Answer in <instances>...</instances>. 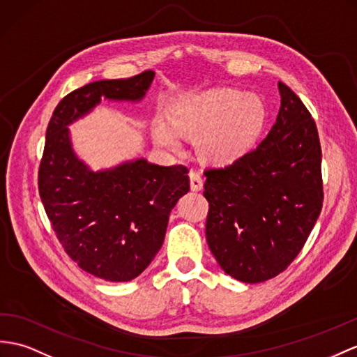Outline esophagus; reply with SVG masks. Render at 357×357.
<instances>
[{"label": "esophagus", "instance_id": "34e87169", "mask_svg": "<svg viewBox=\"0 0 357 357\" xmlns=\"http://www.w3.org/2000/svg\"><path fill=\"white\" fill-rule=\"evenodd\" d=\"M189 178H190V189L192 190H199L203 188V177L198 171H190Z\"/></svg>", "mask_w": 357, "mask_h": 357}]
</instances>
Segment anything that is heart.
I'll use <instances>...</instances> for the list:
<instances>
[{
	"instance_id": "heart-1",
	"label": "heart",
	"mask_w": 357,
	"mask_h": 357,
	"mask_svg": "<svg viewBox=\"0 0 357 357\" xmlns=\"http://www.w3.org/2000/svg\"><path fill=\"white\" fill-rule=\"evenodd\" d=\"M178 132L199 136L198 146L206 159L227 163L247 154L257 144L266 124V107L256 93L236 88H212L181 97L171 110ZM158 141L177 149L178 136L165 123L154 128Z\"/></svg>"
}]
</instances>
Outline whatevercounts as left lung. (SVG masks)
Masks as SVG:
<instances>
[{"label":"left lung","mask_w":357,"mask_h":357,"mask_svg":"<svg viewBox=\"0 0 357 357\" xmlns=\"http://www.w3.org/2000/svg\"><path fill=\"white\" fill-rule=\"evenodd\" d=\"M282 106L255 150L204 169L206 238L216 262L245 283L273 279L306 244L323 207L321 144L314 118L279 82Z\"/></svg>","instance_id":"8db88e82"}]
</instances>
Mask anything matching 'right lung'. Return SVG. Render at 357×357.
<instances>
[{"label": "right lung", "mask_w": 357, "mask_h": 357, "mask_svg": "<svg viewBox=\"0 0 357 357\" xmlns=\"http://www.w3.org/2000/svg\"><path fill=\"white\" fill-rule=\"evenodd\" d=\"M153 77V71H144L69 92L47 127L38 186L51 227L83 271L109 282L133 280L151 264L163 244L172 207L189 192V169L137 159L92 172L75 158L66 126L102 97L141 100Z\"/></svg>", "instance_id": "obj_1"}]
</instances>
